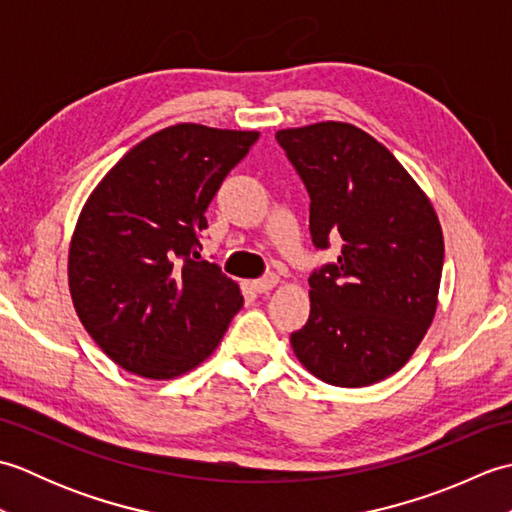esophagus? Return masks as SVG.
Segmentation results:
<instances>
[{
  "label": "esophagus",
  "mask_w": 512,
  "mask_h": 512,
  "mask_svg": "<svg viewBox=\"0 0 512 512\" xmlns=\"http://www.w3.org/2000/svg\"><path fill=\"white\" fill-rule=\"evenodd\" d=\"M277 281H279L277 275L270 273V275H264L262 279H255L253 288H255V292H259V295H266V292H270L277 286Z\"/></svg>",
  "instance_id": "1"
}]
</instances>
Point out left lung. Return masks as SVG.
Wrapping results in <instances>:
<instances>
[{
	"label": "left lung",
	"mask_w": 512,
	"mask_h": 512,
	"mask_svg": "<svg viewBox=\"0 0 512 512\" xmlns=\"http://www.w3.org/2000/svg\"><path fill=\"white\" fill-rule=\"evenodd\" d=\"M277 143L310 195L317 250L310 317L290 334L310 374L336 387L378 383L405 365L438 306L444 239L427 195L387 147L347 123L281 129Z\"/></svg>",
	"instance_id": "left-lung-1"
}]
</instances>
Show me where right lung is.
<instances>
[{
	"instance_id": "obj_1",
	"label": "right lung",
	"mask_w": 512,
	"mask_h": 512,
	"mask_svg": "<svg viewBox=\"0 0 512 512\" xmlns=\"http://www.w3.org/2000/svg\"><path fill=\"white\" fill-rule=\"evenodd\" d=\"M259 138L180 123L116 162L74 228L70 295L96 345L127 372L173 378L209 356L242 308L200 237L224 178Z\"/></svg>"
}]
</instances>
